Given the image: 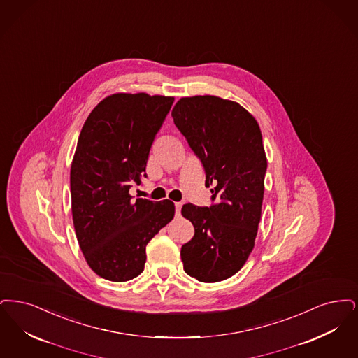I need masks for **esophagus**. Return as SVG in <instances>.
Returning <instances> with one entry per match:
<instances>
[{
    "mask_svg": "<svg viewBox=\"0 0 358 358\" xmlns=\"http://www.w3.org/2000/svg\"><path fill=\"white\" fill-rule=\"evenodd\" d=\"M180 210H182V203H175V214H176V217L180 215Z\"/></svg>",
    "mask_w": 358,
    "mask_h": 358,
    "instance_id": "34e87169",
    "label": "esophagus"
}]
</instances>
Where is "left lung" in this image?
<instances>
[{
  "label": "left lung",
  "instance_id": "8db88e82",
  "mask_svg": "<svg viewBox=\"0 0 358 358\" xmlns=\"http://www.w3.org/2000/svg\"><path fill=\"white\" fill-rule=\"evenodd\" d=\"M171 115L202 162L206 186H214V204L182 208L195 229L180 250L183 268L206 283L227 280L246 264L261 220L267 159L259 125L238 103L210 94L182 97Z\"/></svg>",
  "mask_w": 358,
  "mask_h": 358
}]
</instances>
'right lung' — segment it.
Instances as JSON below:
<instances>
[{
	"label": "right lung",
	"mask_w": 358,
	"mask_h": 358,
	"mask_svg": "<svg viewBox=\"0 0 358 358\" xmlns=\"http://www.w3.org/2000/svg\"><path fill=\"white\" fill-rule=\"evenodd\" d=\"M172 103L170 96L110 94L81 128L71 166L72 218L87 264L104 280L138 277L147 243L175 215L169 199L129 195L147 176L151 145Z\"/></svg>",
	"instance_id": "obj_1"
}]
</instances>
